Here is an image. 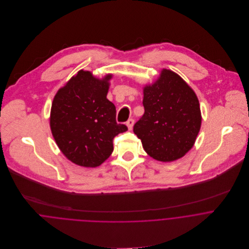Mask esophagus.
<instances>
[{
    "label": "esophagus",
    "mask_w": 249,
    "mask_h": 249,
    "mask_svg": "<svg viewBox=\"0 0 249 249\" xmlns=\"http://www.w3.org/2000/svg\"><path fill=\"white\" fill-rule=\"evenodd\" d=\"M126 125L128 127L129 130H131L133 128V125H134V120L133 119H129L127 122H126Z\"/></svg>",
    "instance_id": "esophagus-1"
}]
</instances>
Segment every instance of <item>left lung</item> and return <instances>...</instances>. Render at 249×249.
I'll return each instance as SVG.
<instances>
[{
  "label": "left lung",
  "instance_id": "1",
  "mask_svg": "<svg viewBox=\"0 0 249 249\" xmlns=\"http://www.w3.org/2000/svg\"><path fill=\"white\" fill-rule=\"evenodd\" d=\"M144 113L133 131L153 159L172 162L194 145L201 125L199 102L194 90L171 70L143 87Z\"/></svg>",
  "mask_w": 249,
  "mask_h": 249
}]
</instances>
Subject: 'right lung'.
<instances>
[{
    "label": "right lung",
    "instance_id": "1",
    "mask_svg": "<svg viewBox=\"0 0 249 249\" xmlns=\"http://www.w3.org/2000/svg\"><path fill=\"white\" fill-rule=\"evenodd\" d=\"M111 78L112 74L100 79L80 70L53 101V136L62 153L78 166L102 165L113 151L115 136L127 130L117 124L116 107L107 99Z\"/></svg>",
    "mask_w": 249,
    "mask_h": 249
}]
</instances>
